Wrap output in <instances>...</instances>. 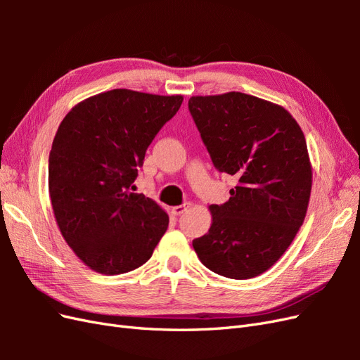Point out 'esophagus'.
<instances>
[{"mask_svg":"<svg viewBox=\"0 0 360 360\" xmlns=\"http://www.w3.org/2000/svg\"><path fill=\"white\" fill-rule=\"evenodd\" d=\"M189 209V204H181V205H176V207H172L171 209V212L176 214V216H180V214H183L184 212H186Z\"/></svg>","mask_w":360,"mask_h":360,"instance_id":"1","label":"esophagus"}]
</instances>
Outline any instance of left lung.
Here are the masks:
<instances>
[{
	"label": "left lung",
	"instance_id": "1",
	"mask_svg": "<svg viewBox=\"0 0 360 360\" xmlns=\"http://www.w3.org/2000/svg\"><path fill=\"white\" fill-rule=\"evenodd\" d=\"M189 111L214 167L238 179L230 200L209 207L210 230L192 246L214 274L255 278L284 255L307 216V139L285 108L245 93L192 96Z\"/></svg>",
	"mask_w": 360,
	"mask_h": 360
}]
</instances>
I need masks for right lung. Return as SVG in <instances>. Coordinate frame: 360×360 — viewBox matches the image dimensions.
<instances>
[{"label":"right lung","instance_id":"right-lung-1","mask_svg":"<svg viewBox=\"0 0 360 360\" xmlns=\"http://www.w3.org/2000/svg\"><path fill=\"white\" fill-rule=\"evenodd\" d=\"M181 102V94L115 89L63 118L49 153V198L64 240L97 274L141 267L167 231V212L132 189L148 146Z\"/></svg>","mask_w":360,"mask_h":360}]
</instances>
